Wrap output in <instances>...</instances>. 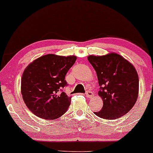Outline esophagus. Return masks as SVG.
I'll list each match as a JSON object with an SVG mask.
<instances>
[{
  "label": "esophagus",
  "instance_id": "1",
  "mask_svg": "<svg viewBox=\"0 0 153 153\" xmlns=\"http://www.w3.org/2000/svg\"><path fill=\"white\" fill-rule=\"evenodd\" d=\"M86 96H87V98H92L93 97V93L92 91H90V90H87V92H86Z\"/></svg>",
  "mask_w": 153,
  "mask_h": 153
}]
</instances>
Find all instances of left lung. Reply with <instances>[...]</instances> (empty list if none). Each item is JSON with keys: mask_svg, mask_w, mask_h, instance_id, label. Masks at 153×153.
Segmentation results:
<instances>
[{"mask_svg": "<svg viewBox=\"0 0 153 153\" xmlns=\"http://www.w3.org/2000/svg\"><path fill=\"white\" fill-rule=\"evenodd\" d=\"M89 62L96 70L99 96L103 100L102 110L93 112L105 120H115L128 112L138 96L139 79L135 68L116 53L90 55Z\"/></svg>", "mask_w": 153, "mask_h": 153, "instance_id": "left-lung-1", "label": "left lung"}]
</instances>
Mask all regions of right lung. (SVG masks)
Listing matches in <instances>:
<instances>
[{"label":"right lung","instance_id":"obj_1","mask_svg":"<svg viewBox=\"0 0 153 153\" xmlns=\"http://www.w3.org/2000/svg\"><path fill=\"white\" fill-rule=\"evenodd\" d=\"M75 56L46 54L30 63L21 81L22 98L28 109L45 120H55L66 113L71 102L63 88L65 76L75 63Z\"/></svg>","mask_w":153,"mask_h":153}]
</instances>
